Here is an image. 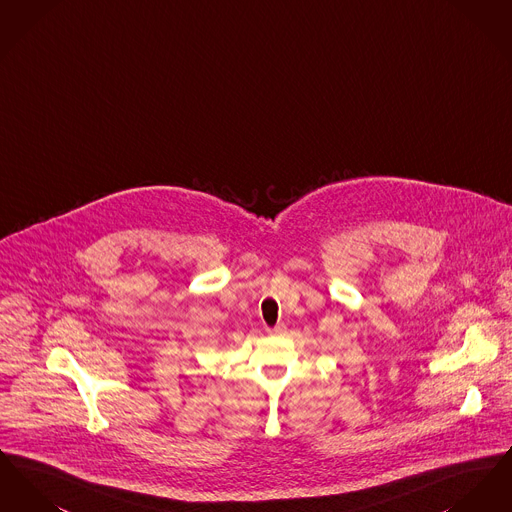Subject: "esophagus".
Instances as JSON below:
<instances>
[{
	"instance_id": "esophagus-1",
	"label": "esophagus",
	"mask_w": 512,
	"mask_h": 512,
	"mask_svg": "<svg viewBox=\"0 0 512 512\" xmlns=\"http://www.w3.org/2000/svg\"><path fill=\"white\" fill-rule=\"evenodd\" d=\"M268 334L270 336H278V334H284L286 332V324H276L274 328H267Z\"/></svg>"
}]
</instances>
